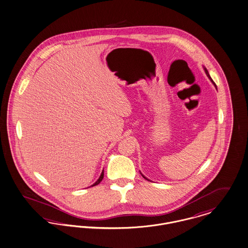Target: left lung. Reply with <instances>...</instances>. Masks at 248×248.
I'll return each instance as SVG.
<instances>
[{
    "label": "left lung",
    "mask_w": 248,
    "mask_h": 248,
    "mask_svg": "<svg viewBox=\"0 0 248 248\" xmlns=\"http://www.w3.org/2000/svg\"><path fill=\"white\" fill-rule=\"evenodd\" d=\"M204 70H205V73H206V75H207V76H208V77H209V78H210V81H211V82H212V83H213V84H214V86H215V83H214V82H213V81H212V79H211V77H210V74H209V72H208V70H207V69H206V68H205V67H204ZM215 87H216V86H215ZM141 175H142V176H143V177H144V178H145V179H147V178H146V177H145V176H144V175H143V174H142V173H141ZM147 180H148V179H147Z\"/></svg>",
    "instance_id": "1"
}]
</instances>
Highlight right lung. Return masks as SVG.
Segmentation results:
<instances>
[{
  "instance_id": "1",
  "label": "right lung",
  "mask_w": 248,
  "mask_h": 248,
  "mask_svg": "<svg viewBox=\"0 0 248 248\" xmlns=\"http://www.w3.org/2000/svg\"><path fill=\"white\" fill-rule=\"evenodd\" d=\"M104 178V170L102 171V173H101V175H100V177L97 179V181H96L95 183L93 184V185H92V187H93V186H95V185H98L101 181H102V179Z\"/></svg>"
}]
</instances>
